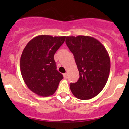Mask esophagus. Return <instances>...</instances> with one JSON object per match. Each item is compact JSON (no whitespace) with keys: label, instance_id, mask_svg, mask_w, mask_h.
<instances>
[{"label":"esophagus","instance_id":"esophagus-1","mask_svg":"<svg viewBox=\"0 0 129 129\" xmlns=\"http://www.w3.org/2000/svg\"><path fill=\"white\" fill-rule=\"evenodd\" d=\"M63 78H64V79H67V73H65V74H63Z\"/></svg>","mask_w":129,"mask_h":129}]
</instances>
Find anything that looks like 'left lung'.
<instances>
[{
	"instance_id": "left-lung-1",
	"label": "left lung",
	"mask_w": 129,
	"mask_h": 129,
	"mask_svg": "<svg viewBox=\"0 0 129 129\" xmlns=\"http://www.w3.org/2000/svg\"><path fill=\"white\" fill-rule=\"evenodd\" d=\"M66 43L74 54L79 79L70 84L75 97L88 100L95 97L105 87L109 76L110 60L105 47L90 36H68Z\"/></svg>"
}]
</instances>
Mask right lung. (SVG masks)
Here are the masks:
<instances>
[{
    "mask_svg": "<svg viewBox=\"0 0 129 129\" xmlns=\"http://www.w3.org/2000/svg\"><path fill=\"white\" fill-rule=\"evenodd\" d=\"M66 36L40 35L30 40L20 57V72L24 82L34 93L48 97L55 93L62 74L57 70L54 54Z\"/></svg>",
    "mask_w": 129,
    "mask_h": 129,
    "instance_id": "obj_1",
    "label": "right lung"
}]
</instances>
